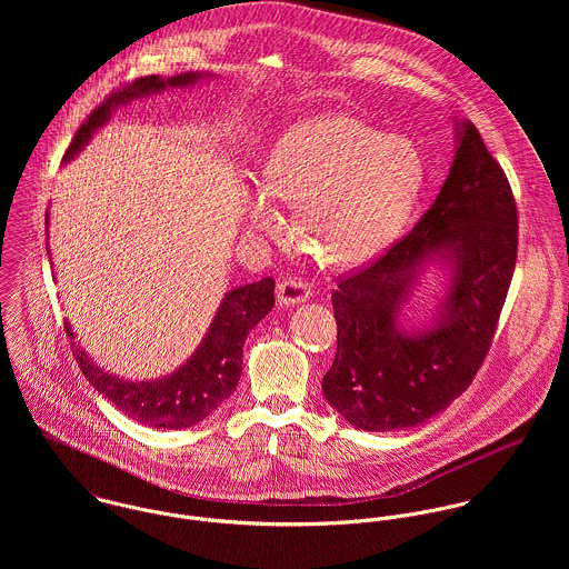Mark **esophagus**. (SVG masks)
<instances>
[{"mask_svg": "<svg viewBox=\"0 0 569 569\" xmlns=\"http://www.w3.org/2000/svg\"><path fill=\"white\" fill-rule=\"evenodd\" d=\"M311 284L298 276H289L284 280H280L278 289H276V296H278V302L280 305H300V302H307L311 298Z\"/></svg>", "mask_w": 569, "mask_h": 569, "instance_id": "esophagus-1", "label": "esophagus"}]
</instances>
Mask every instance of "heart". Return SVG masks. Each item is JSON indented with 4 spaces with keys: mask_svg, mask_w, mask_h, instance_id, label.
<instances>
[{
    "mask_svg": "<svg viewBox=\"0 0 569 569\" xmlns=\"http://www.w3.org/2000/svg\"><path fill=\"white\" fill-rule=\"evenodd\" d=\"M264 192L249 206L258 230L278 226L269 197L296 203V232L326 264H357L403 228L422 188V162L401 136H381L350 116L289 129L269 151Z\"/></svg>",
    "mask_w": 569,
    "mask_h": 569,
    "instance_id": "heart-1",
    "label": "heart"
}]
</instances>
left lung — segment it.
Segmentation results:
<instances>
[{"instance_id": "8db88e82", "label": "left lung", "mask_w": 569, "mask_h": 569, "mask_svg": "<svg viewBox=\"0 0 569 569\" xmlns=\"http://www.w3.org/2000/svg\"><path fill=\"white\" fill-rule=\"evenodd\" d=\"M431 254L452 262V287L437 326L407 336L398 313ZM515 262V194L476 124L465 120L431 208L332 291L337 352L322 381L326 401L366 431L406 429L447 409L487 359Z\"/></svg>"}]
</instances>
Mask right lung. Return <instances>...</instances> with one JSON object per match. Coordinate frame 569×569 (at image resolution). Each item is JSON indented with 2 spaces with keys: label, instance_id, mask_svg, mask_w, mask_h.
<instances>
[{
  "label": "right lung",
  "instance_id": "add662e5",
  "mask_svg": "<svg viewBox=\"0 0 569 569\" xmlns=\"http://www.w3.org/2000/svg\"><path fill=\"white\" fill-rule=\"evenodd\" d=\"M201 74H179L172 79L142 77L113 89L82 122L72 138L66 162L72 160L91 133L102 127L111 111L120 104L131 102L133 98L162 91L163 87H183L199 81ZM273 278H262L258 282L244 284L226 296L219 307L217 318L194 350V355L170 377L158 381L131 383L120 377L102 372L93 359L72 341L77 363L81 366L84 379L124 416L138 420L140 425L163 427V429H183L201 422L221 406L239 386L243 372V343L247 332L258 325L273 309ZM66 332L74 339L72 328L66 325Z\"/></svg>",
  "mask_w": 569,
  "mask_h": 569
}]
</instances>
